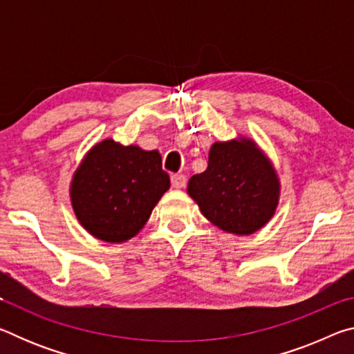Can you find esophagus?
<instances>
[{
    "label": "esophagus",
    "mask_w": 354,
    "mask_h": 354,
    "mask_svg": "<svg viewBox=\"0 0 354 354\" xmlns=\"http://www.w3.org/2000/svg\"><path fill=\"white\" fill-rule=\"evenodd\" d=\"M185 183H187V178L181 175V173H175V175H171V185L175 189L185 187Z\"/></svg>",
    "instance_id": "esophagus-1"
}]
</instances>
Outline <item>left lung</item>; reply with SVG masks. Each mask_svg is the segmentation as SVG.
<instances>
[{
  "instance_id": "1",
  "label": "left lung",
  "mask_w": 354,
  "mask_h": 354,
  "mask_svg": "<svg viewBox=\"0 0 354 354\" xmlns=\"http://www.w3.org/2000/svg\"><path fill=\"white\" fill-rule=\"evenodd\" d=\"M279 189L270 159L253 140L239 137L214 143L207 169L189 179L187 194L211 223L248 236L274 215Z\"/></svg>"
}]
</instances>
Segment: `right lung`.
Wrapping results in <instances>:
<instances>
[{
	"instance_id": "add662e5",
	"label": "right lung",
	"mask_w": 354,
	"mask_h": 354,
	"mask_svg": "<svg viewBox=\"0 0 354 354\" xmlns=\"http://www.w3.org/2000/svg\"><path fill=\"white\" fill-rule=\"evenodd\" d=\"M169 189L170 176L158 149L106 139L76 169L70 198L84 230L100 241L122 243L142 230Z\"/></svg>"
}]
</instances>
